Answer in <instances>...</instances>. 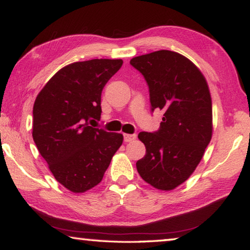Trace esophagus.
Here are the masks:
<instances>
[{"instance_id": "obj_1", "label": "esophagus", "mask_w": 250, "mask_h": 250, "mask_svg": "<svg viewBox=\"0 0 250 250\" xmlns=\"http://www.w3.org/2000/svg\"><path fill=\"white\" fill-rule=\"evenodd\" d=\"M135 138H137V134H128V133H125L124 134V140L125 142H131L135 140Z\"/></svg>"}]
</instances>
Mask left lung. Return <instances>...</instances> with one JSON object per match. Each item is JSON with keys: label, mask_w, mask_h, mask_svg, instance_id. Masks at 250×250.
Returning <instances> with one entry per match:
<instances>
[{"label": "left lung", "mask_w": 250, "mask_h": 250, "mask_svg": "<svg viewBox=\"0 0 250 250\" xmlns=\"http://www.w3.org/2000/svg\"><path fill=\"white\" fill-rule=\"evenodd\" d=\"M130 64L147 83L151 111H163L158 131L138 135L146 151L137 170L153 188L171 191L191 176L211 139L208 86L189 59L171 50L141 55Z\"/></svg>", "instance_id": "1"}]
</instances>
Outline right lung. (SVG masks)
<instances>
[{
	"label": "right lung",
	"mask_w": 250,
	"mask_h": 250,
	"mask_svg": "<svg viewBox=\"0 0 250 250\" xmlns=\"http://www.w3.org/2000/svg\"><path fill=\"white\" fill-rule=\"evenodd\" d=\"M121 59L77 62L57 71L36 97L33 139L56 181L83 193L103 180L124 141L120 133L89 125L100 120L101 92Z\"/></svg>",
	"instance_id": "add662e5"
}]
</instances>
